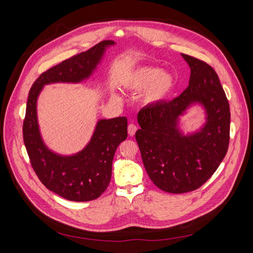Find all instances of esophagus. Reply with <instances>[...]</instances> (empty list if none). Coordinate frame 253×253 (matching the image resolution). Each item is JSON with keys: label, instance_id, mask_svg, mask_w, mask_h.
I'll return each instance as SVG.
<instances>
[{"label": "esophagus", "instance_id": "1", "mask_svg": "<svg viewBox=\"0 0 253 253\" xmlns=\"http://www.w3.org/2000/svg\"><path fill=\"white\" fill-rule=\"evenodd\" d=\"M136 131H137V126L134 124L128 125V126H127V133H128L129 136H134Z\"/></svg>", "mask_w": 253, "mask_h": 253}]
</instances>
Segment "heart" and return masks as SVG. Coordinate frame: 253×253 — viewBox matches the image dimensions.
Masks as SVG:
<instances>
[{"mask_svg": "<svg viewBox=\"0 0 253 253\" xmlns=\"http://www.w3.org/2000/svg\"><path fill=\"white\" fill-rule=\"evenodd\" d=\"M126 86L134 91H141L142 101L149 105H157L165 102L175 87V78L169 72L154 66H141L129 74Z\"/></svg>", "mask_w": 253, "mask_h": 253, "instance_id": "heart-1", "label": "heart"}]
</instances>
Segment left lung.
Instances as JSON below:
<instances>
[{"label":"left lung","mask_w":253,"mask_h":253,"mask_svg":"<svg viewBox=\"0 0 253 253\" xmlns=\"http://www.w3.org/2000/svg\"><path fill=\"white\" fill-rule=\"evenodd\" d=\"M181 57L191 71L188 87L172 101L140 110L141 128L135 134L149 177L175 194L194 191L211 177L226 156L230 134V109L218 76L204 61ZM196 104L205 111V122L185 135L179 117Z\"/></svg>","instance_id":"left-lung-1"}]
</instances>
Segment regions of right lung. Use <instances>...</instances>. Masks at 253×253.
I'll list each match as a JSON object with an SVG mask.
<instances>
[{
  "label": "right lung",
  "mask_w": 253,
  "mask_h": 253,
  "mask_svg": "<svg viewBox=\"0 0 253 253\" xmlns=\"http://www.w3.org/2000/svg\"><path fill=\"white\" fill-rule=\"evenodd\" d=\"M105 40L44 72L29 90L23 124V139L30 164L41 182L68 201L88 202L100 196L112 176L115 152L127 137V119L116 117L97 121L88 143L73 155H61L46 147L40 133L37 101L44 85L80 83L97 70L105 50L115 45Z\"/></svg>",
  "instance_id": "add662e5"
}]
</instances>
